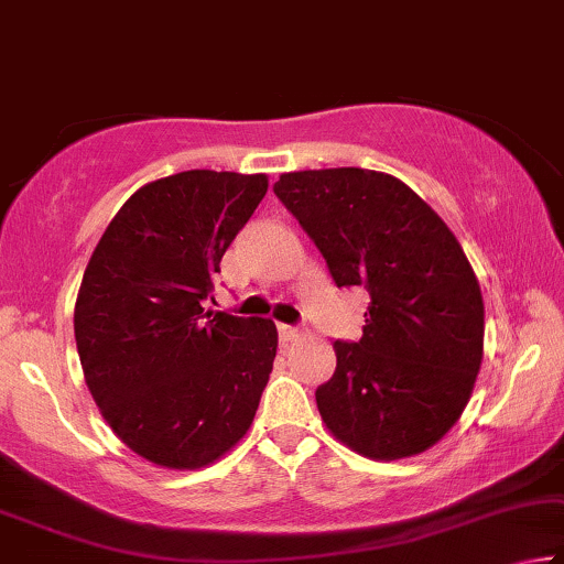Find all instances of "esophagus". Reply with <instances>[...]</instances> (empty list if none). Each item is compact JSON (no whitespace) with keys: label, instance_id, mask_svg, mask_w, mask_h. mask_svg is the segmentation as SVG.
Masks as SVG:
<instances>
[{"label":"esophagus","instance_id":"obj_1","mask_svg":"<svg viewBox=\"0 0 564 564\" xmlns=\"http://www.w3.org/2000/svg\"><path fill=\"white\" fill-rule=\"evenodd\" d=\"M276 330H280V343H292L294 337L300 335L297 327H292V325H276Z\"/></svg>","mask_w":564,"mask_h":564}]
</instances>
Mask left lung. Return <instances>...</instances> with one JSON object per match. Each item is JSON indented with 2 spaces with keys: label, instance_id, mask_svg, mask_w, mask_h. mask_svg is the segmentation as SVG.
<instances>
[{
  "label": "left lung",
  "instance_id": "1",
  "mask_svg": "<svg viewBox=\"0 0 564 564\" xmlns=\"http://www.w3.org/2000/svg\"><path fill=\"white\" fill-rule=\"evenodd\" d=\"M274 194L337 288H366L358 343L315 391L325 426L378 462L421 454L469 403L484 355L479 282L444 219L403 181L366 169L282 173Z\"/></svg>",
  "mask_w": 564,
  "mask_h": 564
}]
</instances>
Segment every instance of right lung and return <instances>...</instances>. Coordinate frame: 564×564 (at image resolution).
Here are the masks:
<instances>
[{
	"mask_svg": "<svg viewBox=\"0 0 564 564\" xmlns=\"http://www.w3.org/2000/svg\"><path fill=\"white\" fill-rule=\"evenodd\" d=\"M264 173L181 171L120 206L83 274L75 343L102 419L145 462L202 469L252 426L276 355L267 317L204 312Z\"/></svg>",
	"mask_w": 564,
	"mask_h": 564,
	"instance_id": "1",
	"label": "right lung"
}]
</instances>
